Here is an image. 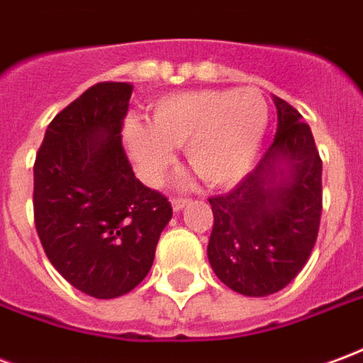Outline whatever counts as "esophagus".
Returning a JSON list of instances; mask_svg holds the SVG:
<instances>
[{
	"label": "esophagus",
	"instance_id": "1",
	"mask_svg": "<svg viewBox=\"0 0 363 363\" xmlns=\"http://www.w3.org/2000/svg\"><path fill=\"white\" fill-rule=\"evenodd\" d=\"M171 204H173L174 212H181L184 206L190 204V200H186V198H173V200H171Z\"/></svg>",
	"mask_w": 363,
	"mask_h": 363
}]
</instances>
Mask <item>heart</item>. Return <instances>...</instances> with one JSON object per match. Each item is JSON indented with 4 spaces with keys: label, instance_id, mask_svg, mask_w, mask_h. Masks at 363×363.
Instances as JSON below:
<instances>
[{
    "label": "heart",
    "instance_id": "obj_1",
    "mask_svg": "<svg viewBox=\"0 0 363 363\" xmlns=\"http://www.w3.org/2000/svg\"><path fill=\"white\" fill-rule=\"evenodd\" d=\"M259 89H202L159 96L150 122L128 118L124 145L135 173L157 184L173 165L174 147L208 186H233L251 173L268 128Z\"/></svg>",
    "mask_w": 363,
    "mask_h": 363
}]
</instances>
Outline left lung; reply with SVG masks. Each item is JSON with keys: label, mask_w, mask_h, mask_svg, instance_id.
Masks as SVG:
<instances>
[{"label": "left lung", "mask_w": 363, "mask_h": 363, "mask_svg": "<svg viewBox=\"0 0 363 363\" xmlns=\"http://www.w3.org/2000/svg\"><path fill=\"white\" fill-rule=\"evenodd\" d=\"M278 130L255 171L228 194L210 198V267L228 288L249 297L272 296L305 267L319 233V151L303 116L272 96Z\"/></svg>", "instance_id": "8db88e82"}]
</instances>
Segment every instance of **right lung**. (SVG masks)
<instances>
[{
	"instance_id": "1",
	"label": "right lung",
	"mask_w": 363,
	"mask_h": 363,
	"mask_svg": "<svg viewBox=\"0 0 363 363\" xmlns=\"http://www.w3.org/2000/svg\"><path fill=\"white\" fill-rule=\"evenodd\" d=\"M130 83H96L56 114L35 161V223L46 257L96 299L147 276L171 204L135 179L122 150Z\"/></svg>"
}]
</instances>
